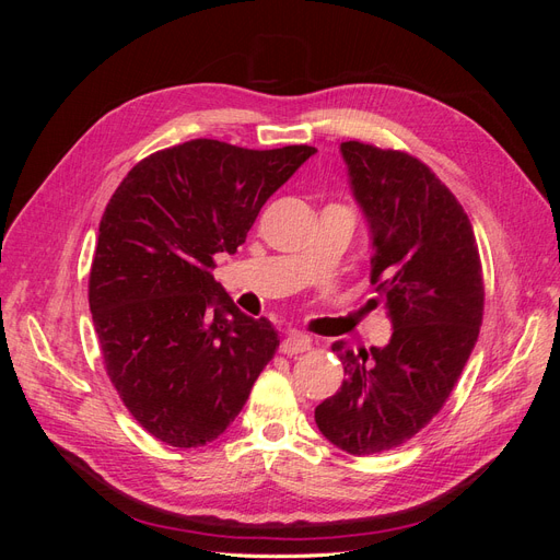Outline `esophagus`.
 <instances>
[{
    "label": "esophagus",
    "mask_w": 560,
    "mask_h": 560,
    "mask_svg": "<svg viewBox=\"0 0 560 560\" xmlns=\"http://www.w3.org/2000/svg\"><path fill=\"white\" fill-rule=\"evenodd\" d=\"M311 346H313L311 336L292 331V334L284 336V341L280 343V352H282V354H299V352L311 350Z\"/></svg>",
    "instance_id": "obj_1"
}]
</instances>
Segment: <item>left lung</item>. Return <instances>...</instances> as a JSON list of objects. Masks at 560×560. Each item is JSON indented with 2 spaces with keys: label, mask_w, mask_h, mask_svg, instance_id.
Segmentation results:
<instances>
[{
  "label": "left lung",
  "mask_w": 560,
  "mask_h": 560,
  "mask_svg": "<svg viewBox=\"0 0 560 560\" xmlns=\"http://www.w3.org/2000/svg\"><path fill=\"white\" fill-rule=\"evenodd\" d=\"M371 226V284L393 319L385 348L334 352L346 381L315 409L334 446L376 455L409 442L442 411L479 338L483 270L463 206L430 167L399 149L341 144Z\"/></svg>",
  "instance_id": "1"
}]
</instances>
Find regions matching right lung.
<instances>
[{
	"label": "right lung",
	"mask_w": 560,
	"mask_h": 560,
	"mask_svg": "<svg viewBox=\"0 0 560 560\" xmlns=\"http://www.w3.org/2000/svg\"><path fill=\"white\" fill-rule=\"evenodd\" d=\"M315 147L191 140L142 159L100 222L89 303L107 376L130 416L175 448L222 434L273 360L278 331L212 276Z\"/></svg>",
	"instance_id": "add662e5"
}]
</instances>
